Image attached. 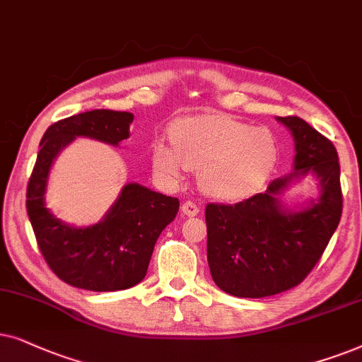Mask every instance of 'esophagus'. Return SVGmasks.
Listing matches in <instances>:
<instances>
[{"instance_id":"1","label":"esophagus","mask_w":362,"mask_h":362,"mask_svg":"<svg viewBox=\"0 0 362 362\" xmlns=\"http://www.w3.org/2000/svg\"><path fill=\"white\" fill-rule=\"evenodd\" d=\"M199 211H200V209H199V205L195 204V202L187 200V202H184V204H182V215L197 216V215H199Z\"/></svg>"}]
</instances>
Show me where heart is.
Instances as JSON below:
<instances>
[{
  "label": "heart",
  "mask_w": 362,
  "mask_h": 362,
  "mask_svg": "<svg viewBox=\"0 0 362 362\" xmlns=\"http://www.w3.org/2000/svg\"><path fill=\"white\" fill-rule=\"evenodd\" d=\"M172 144L153 142L152 162L165 178H178L185 168L199 172L205 195L242 200L262 189L278 162L272 132L255 129L226 115H195L178 120Z\"/></svg>",
  "instance_id": "obj_1"
}]
</instances>
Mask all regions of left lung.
<instances>
[{"label":"left lung","mask_w":362,"mask_h":362,"mask_svg":"<svg viewBox=\"0 0 362 362\" xmlns=\"http://www.w3.org/2000/svg\"><path fill=\"white\" fill-rule=\"evenodd\" d=\"M295 141L293 172L267 192L235 205L209 204L206 259L221 291L238 298H264L300 285L320 262L343 211L336 147L295 115L276 117ZM313 175L320 195L290 209L284 192Z\"/></svg>","instance_id":"1"}]
</instances>
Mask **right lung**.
<instances>
[{"instance_id": "1", "label": "right lung", "mask_w": 362, "mask_h": 362, "mask_svg": "<svg viewBox=\"0 0 362 362\" xmlns=\"http://www.w3.org/2000/svg\"><path fill=\"white\" fill-rule=\"evenodd\" d=\"M134 114L95 109L57 120L41 139L28 182L26 209L37 247L49 268L67 285L89 291H119L146 276L162 230L173 221L178 199L141 184H127L99 223L72 226L46 206L47 177L54 158L76 137L117 147L129 139Z\"/></svg>"}]
</instances>
